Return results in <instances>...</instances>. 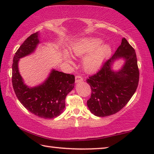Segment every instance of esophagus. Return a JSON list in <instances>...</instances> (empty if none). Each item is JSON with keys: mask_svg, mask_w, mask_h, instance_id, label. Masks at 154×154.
Instances as JSON below:
<instances>
[{"mask_svg": "<svg viewBox=\"0 0 154 154\" xmlns=\"http://www.w3.org/2000/svg\"><path fill=\"white\" fill-rule=\"evenodd\" d=\"M83 79V78L81 76H80V75H76L75 76V83H80L82 81Z\"/></svg>", "mask_w": 154, "mask_h": 154, "instance_id": "obj_1", "label": "esophagus"}]
</instances>
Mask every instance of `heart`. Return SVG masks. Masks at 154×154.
Instances as JSON below:
<instances>
[{
  "instance_id": "b5f03b06",
  "label": "heart",
  "mask_w": 154,
  "mask_h": 154,
  "mask_svg": "<svg viewBox=\"0 0 154 154\" xmlns=\"http://www.w3.org/2000/svg\"><path fill=\"white\" fill-rule=\"evenodd\" d=\"M102 40L99 38H84L74 43L70 48L71 54L75 56H82L87 54L83 60L85 69L88 72H93L99 69L104 59L110 53V48L109 45H99ZM65 59L71 62V58L67 53L65 54Z\"/></svg>"
}]
</instances>
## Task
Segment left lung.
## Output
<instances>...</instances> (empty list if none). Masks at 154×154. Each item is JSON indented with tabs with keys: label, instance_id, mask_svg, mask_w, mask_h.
Listing matches in <instances>:
<instances>
[{
	"label": "left lung",
	"instance_id": "obj_1",
	"mask_svg": "<svg viewBox=\"0 0 154 154\" xmlns=\"http://www.w3.org/2000/svg\"><path fill=\"white\" fill-rule=\"evenodd\" d=\"M125 60L121 69L112 70L114 60ZM139 69L134 49L126 38L100 70L87 79L91 89L87 106L94 115L105 117L116 114L126 106L136 92L139 82Z\"/></svg>",
	"mask_w": 154,
	"mask_h": 154
}]
</instances>
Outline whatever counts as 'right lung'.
Returning a JSON list of instances; mask_svg holds the SVG:
<instances>
[{
  "label": "right lung",
  "mask_w": 154,
  "mask_h": 154,
  "mask_svg": "<svg viewBox=\"0 0 154 154\" xmlns=\"http://www.w3.org/2000/svg\"><path fill=\"white\" fill-rule=\"evenodd\" d=\"M38 35V32L30 35L15 53L12 64V86L18 99L28 111L42 119H54L63 112L65 97L75 85V76L52 69L48 79L40 85L35 87L26 85L19 73L18 61L34 51L40 43Z\"/></svg>",
  "instance_id": "1"
}]
</instances>
